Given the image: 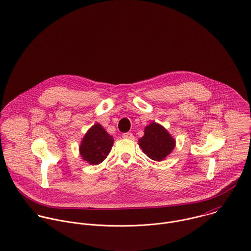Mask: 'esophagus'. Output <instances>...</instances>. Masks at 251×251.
<instances>
[{"label": "esophagus", "mask_w": 251, "mask_h": 251, "mask_svg": "<svg viewBox=\"0 0 251 251\" xmlns=\"http://www.w3.org/2000/svg\"><path fill=\"white\" fill-rule=\"evenodd\" d=\"M123 137L126 138V139H130V140L134 139V136H133L132 133H130V132H126V133H124V134H123Z\"/></svg>", "instance_id": "obj_1"}]
</instances>
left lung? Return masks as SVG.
Masks as SVG:
<instances>
[{"label":"left lung","mask_w":251,"mask_h":251,"mask_svg":"<svg viewBox=\"0 0 251 251\" xmlns=\"http://www.w3.org/2000/svg\"><path fill=\"white\" fill-rule=\"evenodd\" d=\"M138 144L147 157L161 162L174 149L175 140L163 126L152 123L145 127L144 136L138 140Z\"/></svg>","instance_id":"obj_1"}]
</instances>
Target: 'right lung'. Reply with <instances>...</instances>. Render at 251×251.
Segmentation results:
<instances>
[{"label": "right lung", "mask_w": 251, "mask_h": 251, "mask_svg": "<svg viewBox=\"0 0 251 251\" xmlns=\"http://www.w3.org/2000/svg\"><path fill=\"white\" fill-rule=\"evenodd\" d=\"M113 144V136L101 125L95 124L85 133L80 145V154L88 164L99 165L107 158Z\"/></svg>", "instance_id": "1"}]
</instances>
